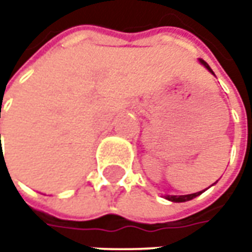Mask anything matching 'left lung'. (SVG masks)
<instances>
[{"label":"left lung","instance_id":"8db88e82","mask_svg":"<svg viewBox=\"0 0 252 252\" xmlns=\"http://www.w3.org/2000/svg\"><path fill=\"white\" fill-rule=\"evenodd\" d=\"M200 63L203 64L206 68H208L209 71L212 74H215L213 71H212V68L209 67V64L205 62V60H202L200 59ZM202 192H196V193H189V195H167L165 196V199H168V200H171V202H187V200H190V199H193V198H196L198 195H200Z\"/></svg>","mask_w":252,"mask_h":252}]
</instances>
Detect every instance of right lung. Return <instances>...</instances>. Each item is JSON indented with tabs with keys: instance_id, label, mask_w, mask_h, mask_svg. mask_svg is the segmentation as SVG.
<instances>
[{
	"instance_id": "right-lung-1",
	"label": "right lung",
	"mask_w": 252,
	"mask_h": 252,
	"mask_svg": "<svg viewBox=\"0 0 252 252\" xmlns=\"http://www.w3.org/2000/svg\"><path fill=\"white\" fill-rule=\"evenodd\" d=\"M0 137H1V134H0Z\"/></svg>"
}]
</instances>
